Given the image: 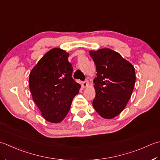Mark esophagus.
Instances as JSON below:
<instances>
[{"label": "esophagus", "instance_id": "esophagus-1", "mask_svg": "<svg viewBox=\"0 0 160 160\" xmlns=\"http://www.w3.org/2000/svg\"><path fill=\"white\" fill-rule=\"evenodd\" d=\"M88 86H89V82H88V80L84 81L82 83V87L83 88H87Z\"/></svg>", "mask_w": 160, "mask_h": 160}]
</instances>
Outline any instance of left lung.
Segmentation results:
<instances>
[{"label":"left lung","instance_id":"8db88e82","mask_svg":"<svg viewBox=\"0 0 160 160\" xmlns=\"http://www.w3.org/2000/svg\"><path fill=\"white\" fill-rule=\"evenodd\" d=\"M89 53L97 72L93 81L96 95L92 106L103 118L112 119L123 111L131 97L136 79L135 68L108 48Z\"/></svg>","mask_w":160,"mask_h":160}]
</instances>
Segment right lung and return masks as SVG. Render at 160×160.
Listing matches in <instances>:
<instances>
[{"mask_svg": "<svg viewBox=\"0 0 160 160\" xmlns=\"http://www.w3.org/2000/svg\"><path fill=\"white\" fill-rule=\"evenodd\" d=\"M69 54L60 48L48 51L33 68L29 86L34 102L48 122L63 121L81 85L72 78Z\"/></svg>", "mask_w": 160, "mask_h": 160, "instance_id": "1", "label": "right lung"}]
</instances>
